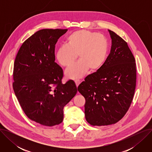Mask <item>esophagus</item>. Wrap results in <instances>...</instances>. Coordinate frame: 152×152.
I'll return each mask as SVG.
<instances>
[{
	"instance_id": "obj_1",
	"label": "esophagus",
	"mask_w": 152,
	"mask_h": 152,
	"mask_svg": "<svg viewBox=\"0 0 152 152\" xmlns=\"http://www.w3.org/2000/svg\"><path fill=\"white\" fill-rule=\"evenodd\" d=\"M75 82L76 85L77 86H79V84H80V80H75Z\"/></svg>"
}]
</instances>
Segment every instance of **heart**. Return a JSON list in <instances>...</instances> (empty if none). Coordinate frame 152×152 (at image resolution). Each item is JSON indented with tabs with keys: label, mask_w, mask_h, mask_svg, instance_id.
Masks as SVG:
<instances>
[{
	"label": "heart",
	"mask_w": 152,
	"mask_h": 152,
	"mask_svg": "<svg viewBox=\"0 0 152 152\" xmlns=\"http://www.w3.org/2000/svg\"><path fill=\"white\" fill-rule=\"evenodd\" d=\"M108 43L105 37L96 32L79 30L71 33L66 39V45L58 49L55 58L58 62L64 67H69L77 58L79 60L66 72L69 79H76L83 77L90 69L98 70L106 59Z\"/></svg>",
	"instance_id": "heart-1"
}]
</instances>
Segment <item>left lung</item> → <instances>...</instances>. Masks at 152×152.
Segmentation results:
<instances>
[{
    "label": "left lung",
    "instance_id": "8db88e82",
    "mask_svg": "<svg viewBox=\"0 0 152 152\" xmlns=\"http://www.w3.org/2000/svg\"><path fill=\"white\" fill-rule=\"evenodd\" d=\"M111 52L103 66L77 87L85 97L86 120L93 126L115 124L126 114L134 98L137 71L127 42L112 31Z\"/></svg>",
    "mask_w": 152,
    "mask_h": 152
}]
</instances>
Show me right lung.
I'll list each match as a JSON object with an SVG mask.
<instances>
[{
    "label": "right lung",
    "mask_w": 152,
    "mask_h": 152,
    "mask_svg": "<svg viewBox=\"0 0 152 152\" xmlns=\"http://www.w3.org/2000/svg\"><path fill=\"white\" fill-rule=\"evenodd\" d=\"M67 29L36 32L20 47L14 65L12 86L23 111L46 126L62 123L63 109L76 94L73 80L62 83L63 70L55 61V46Z\"/></svg>",
    "instance_id": "1"
}]
</instances>
